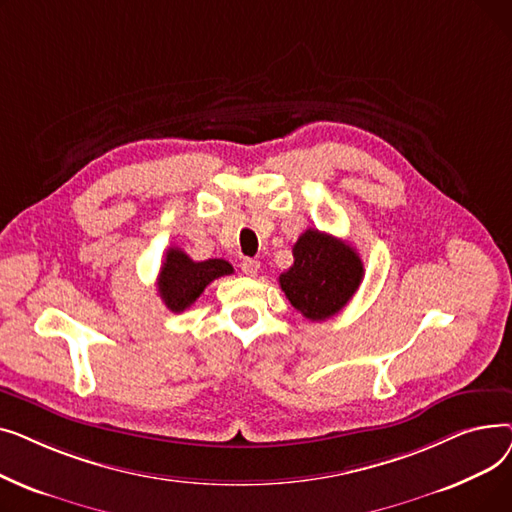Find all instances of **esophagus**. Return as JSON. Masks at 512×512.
Listing matches in <instances>:
<instances>
[{
    "label": "esophagus",
    "mask_w": 512,
    "mask_h": 512,
    "mask_svg": "<svg viewBox=\"0 0 512 512\" xmlns=\"http://www.w3.org/2000/svg\"><path fill=\"white\" fill-rule=\"evenodd\" d=\"M240 270H242V274L245 276H257V272H259V261L257 259H242V263H240Z\"/></svg>",
    "instance_id": "obj_1"
}]
</instances>
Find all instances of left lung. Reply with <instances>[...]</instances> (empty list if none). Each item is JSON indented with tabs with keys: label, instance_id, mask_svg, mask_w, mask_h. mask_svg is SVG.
I'll return each mask as SVG.
<instances>
[{
	"label": "left lung",
	"instance_id": "obj_1",
	"mask_svg": "<svg viewBox=\"0 0 512 512\" xmlns=\"http://www.w3.org/2000/svg\"><path fill=\"white\" fill-rule=\"evenodd\" d=\"M294 263L280 274L290 305L311 321H324L344 309L363 280V261L348 242L305 230L292 247Z\"/></svg>",
	"mask_w": 512,
	"mask_h": 512
}]
</instances>
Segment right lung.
<instances>
[{
	"label": "right lung",
	"mask_w": 512,
	"mask_h": 512,
	"mask_svg": "<svg viewBox=\"0 0 512 512\" xmlns=\"http://www.w3.org/2000/svg\"><path fill=\"white\" fill-rule=\"evenodd\" d=\"M234 270L224 259L193 261L184 251L172 247L166 253L157 278V290L161 301L174 313L191 307L201 292L222 276H230Z\"/></svg>",
	"instance_id": "obj_1"
}]
</instances>
